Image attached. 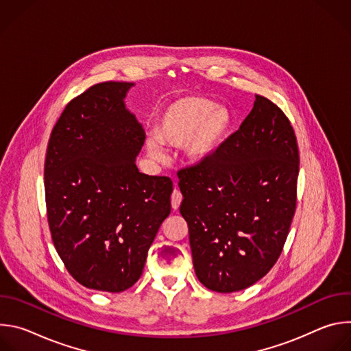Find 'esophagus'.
Segmentation results:
<instances>
[{"label":"esophagus","instance_id":"1","mask_svg":"<svg viewBox=\"0 0 351 351\" xmlns=\"http://www.w3.org/2000/svg\"><path fill=\"white\" fill-rule=\"evenodd\" d=\"M180 203H182V194H180V191L175 187V190H173V193H172V197H171L172 208H173V210H178L179 206H180Z\"/></svg>","mask_w":351,"mask_h":351}]
</instances>
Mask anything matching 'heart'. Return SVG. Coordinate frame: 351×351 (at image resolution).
I'll use <instances>...</instances> for the list:
<instances>
[{
    "mask_svg": "<svg viewBox=\"0 0 351 351\" xmlns=\"http://www.w3.org/2000/svg\"><path fill=\"white\" fill-rule=\"evenodd\" d=\"M230 115L203 95H186L172 101L162 112L156 128V138L145 141L148 157L161 161L164 154L158 143L180 147L191 164L207 161L225 141Z\"/></svg>",
    "mask_w": 351,
    "mask_h": 351,
    "instance_id": "obj_1",
    "label": "heart"
}]
</instances>
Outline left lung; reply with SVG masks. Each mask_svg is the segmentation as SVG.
Listing matches in <instances>:
<instances>
[{
	"mask_svg": "<svg viewBox=\"0 0 351 351\" xmlns=\"http://www.w3.org/2000/svg\"><path fill=\"white\" fill-rule=\"evenodd\" d=\"M298 147L268 98L207 161L178 172L198 280L218 293L254 285L278 261L295 211Z\"/></svg>",
	"mask_w": 351,
	"mask_h": 351,
	"instance_id": "1",
	"label": "left lung"
}]
</instances>
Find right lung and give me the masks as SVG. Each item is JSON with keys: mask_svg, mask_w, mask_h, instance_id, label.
Returning <instances> with one entry per match:
<instances>
[{"mask_svg": "<svg viewBox=\"0 0 351 351\" xmlns=\"http://www.w3.org/2000/svg\"><path fill=\"white\" fill-rule=\"evenodd\" d=\"M133 86L104 82L73 98L47 147L45 204L57 253L80 285L99 291L138 280L171 214L172 180L136 167L145 133L125 106Z\"/></svg>", "mask_w": 351, "mask_h": 351, "instance_id": "1", "label": "right lung"}]
</instances>
